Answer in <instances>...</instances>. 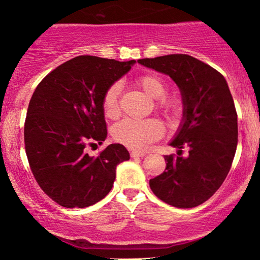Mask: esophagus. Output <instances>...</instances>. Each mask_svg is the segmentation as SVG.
I'll return each instance as SVG.
<instances>
[{"label": "esophagus", "mask_w": 260, "mask_h": 260, "mask_svg": "<svg viewBox=\"0 0 260 260\" xmlns=\"http://www.w3.org/2000/svg\"><path fill=\"white\" fill-rule=\"evenodd\" d=\"M130 155H131V157H144L145 155H147V152H144V151H131L130 152Z\"/></svg>", "instance_id": "esophagus-1"}]
</instances>
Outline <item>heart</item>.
<instances>
[{
    "instance_id": "obj_1",
    "label": "heart",
    "mask_w": 260,
    "mask_h": 260,
    "mask_svg": "<svg viewBox=\"0 0 260 260\" xmlns=\"http://www.w3.org/2000/svg\"><path fill=\"white\" fill-rule=\"evenodd\" d=\"M142 90L152 99L165 98L167 88L158 77L145 74L137 79ZM120 94V84L115 83L108 88L103 98V108L106 116L113 117L118 112V99ZM158 109L166 115L172 116L175 111V105L172 102L159 101ZM163 127L157 119H124L117 123L112 129V136L120 144L135 150H145L152 142L162 136Z\"/></svg>"
}]
</instances>
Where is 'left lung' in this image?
I'll list each match as a JSON object with an SVG mask.
<instances>
[{
	"instance_id": "1",
	"label": "left lung",
	"mask_w": 260,
	"mask_h": 260,
	"mask_svg": "<svg viewBox=\"0 0 260 260\" xmlns=\"http://www.w3.org/2000/svg\"><path fill=\"white\" fill-rule=\"evenodd\" d=\"M138 63L167 74L182 98V119L169 145L179 156H165L166 172L149 181L166 204L193 208L219 189L236 155L238 117L229 84L222 74L187 54L140 59ZM187 146L188 156H181Z\"/></svg>"
}]
</instances>
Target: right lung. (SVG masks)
<instances>
[{"mask_svg": "<svg viewBox=\"0 0 260 260\" xmlns=\"http://www.w3.org/2000/svg\"><path fill=\"white\" fill-rule=\"evenodd\" d=\"M136 61L80 55L47 74L31 95L24 123L26 154L41 189L66 208H85L104 199L116 168L130 158L122 144L97 157L85 151L108 137L103 98Z\"/></svg>", "mask_w": 260, "mask_h": 260, "instance_id": "right-lung-1", "label": "right lung"}]
</instances>
